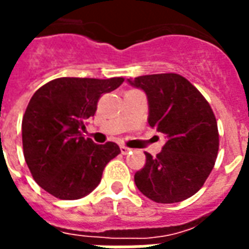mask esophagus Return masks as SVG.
I'll return each instance as SVG.
<instances>
[{"label":"esophagus","mask_w":249,"mask_h":249,"mask_svg":"<svg viewBox=\"0 0 249 249\" xmlns=\"http://www.w3.org/2000/svg\"><path fill=\"white\" fill-rule=\"evenodd\" d=\"M120 150H121V153H123V154H126V153L130 152V149L126 148V146H124V145H121V146H120Z\"/></svg>","instance_id":"1"}]
</instances>
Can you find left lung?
<instances>
[{"label": "left lung", "instance_id": "obj_1", "mask_svg": "<svg viewBox=\"0 0 249 249\" xmlns=\"http://www.w3.org/2000/svg\"><path fill=\"white\" fill-rule=\"evenodd\" d=\"M145 92L149 126L165 136L156 157L134 174V183L149 199L177 203L203 186L218 156L219 134L211 107L187 79L177 73L126 79Z\"/></svg>", "mask_w": 249, "mask_h": 249}]
</instances>
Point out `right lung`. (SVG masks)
<instances>
[{
    "instance_id": "add662e5",
    "label": "right lung",
    "mask_w": 249,
    "mask_h": 249,
    "mask_svg": "<svg viewBox=\"0 0 249 249\" xmlns=\"http://www.w3.org/2000/svg\"><path fill=\"white\" fill-rule=\"evenodd\" d=\"M123 78H59L33 95L22 119L23 156L38 185L59 199H80L100 183L103 170L120 153L119 145L86 139L87 120L103 93Z\"/></svg>"
}]
</instances>
